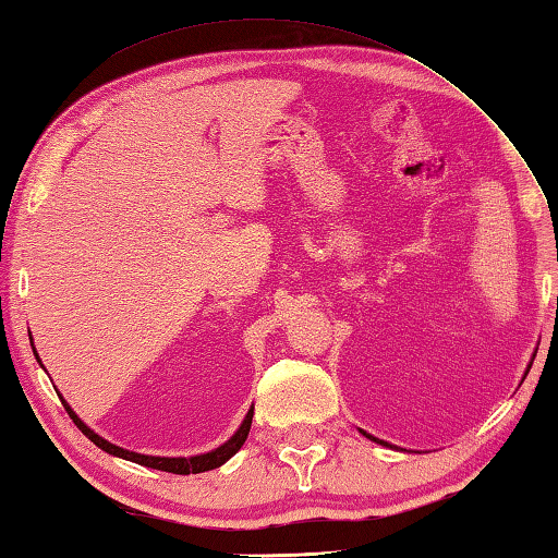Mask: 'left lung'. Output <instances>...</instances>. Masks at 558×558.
I'll list each match as a JSON object with an SVG mask.
<instances>
[{
  "mask_svg": "<svg viewBox=\"0 0 558 558\" xmlns=\"http://www.w3.org/2000/svg\"><path fill=\"white\" fill-rule=\"evenodd\" d=\"M366 438H372V441H376V444H381V446H390V444H386V441H381V438H376V436H372V434H366V432H362ZM390 448H396V446H390Z\"/></svg>",
  "mask_w": 558,
  "mask_h": 558,
  "instance_id": "left-lung-1",
  "label": "left lung"
}]
</instances>
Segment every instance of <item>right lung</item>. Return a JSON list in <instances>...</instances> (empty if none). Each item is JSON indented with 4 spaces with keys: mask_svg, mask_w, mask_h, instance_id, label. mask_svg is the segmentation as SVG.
I'll use <instances>...</instances> for the list:
<instances>
[{
    "mask_svg": "<svg viewBox=\"0 0 558 558\" xmlns=\"http://www.w3.org/2000/svg\"><path fill=\"white\" fill-rule=\"evenodd\" d=\"M35 352V348H33ZM35 357H38V352H35ZM40 362V360H38ZM62 405L66 408L69 417L74 420V424L78 426V429L86 434L93 444H96L98 448H102L105 453L110 456H117V458H124V460H132V462H138V465H146V468H153V470H162V472H172V475H198V472H206V470H216L220 468L222 462H228L236 450H240L246 441L248 436V429H252V417H254V408L246 412V417L242 422L240 429H236L232 434V438H228L222 446H218L216 450H210V453H201V456H192V458H160V456H144V453H134V450H126V448H120L110 444L108 438L98 436L93 429H88L86 424H83L78 420V414L69 408V402L62 398Z\"/></svg>",
    "mask_w": 558,
    "mask_h": 558,
    "instance_id": "add662e5",
    "label": "right lung"
}]
</instances>
